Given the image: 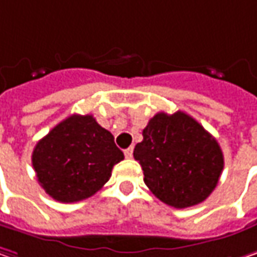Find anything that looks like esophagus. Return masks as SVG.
Returning <instances> with one entry per match:
<instances>
[{
	"label": "esophagus",
	"instance_id": "obj_1",
	"mask_svg": "<svg viewBox=\"0 0 257 257\" xmlns=\"http://www.w3.org/2000/svg\"><path fill=\"white\" fill-rule=\"evenodd\" d=\"M125 157L131 160L132 157H134V148H128V150H125Z\"/></svg>",
	"mask_w": 257,
	"mask_h": 257
}]
</instances>
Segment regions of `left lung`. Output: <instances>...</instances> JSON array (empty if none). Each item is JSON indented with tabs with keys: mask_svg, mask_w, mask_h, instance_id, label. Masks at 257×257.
<instances>
[{
	"mask_svg": "<svg viewBox=\"0 0 257 257\" xmlns=\"http://www.w3.org/2000/svg\"><path fill=\"white\" fill-rule=\"evenodd\" d=\"M134 157L144 181L162 203L175 208L200 204L213 193L224 167L218 142L194 117L160 112L142 131Z\"/></svg>",
	"mask_w": 257,
	"mask_h": 257,
	"instance_id": "obj_1",
	"label": "left lung"
}]
</instances>
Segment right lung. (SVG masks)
<instances>
[{"instance_id":"obj_1","label":"right lung","mask_w":257,"mask_h":257,"mask_svg":"<svg viewBox=\"0 0 257 257\" xmlns=\"http://www.w3.org/2000/svg\"><path fill=\"white\" fill-rule=\"evenodd\" d=\"M122 160L113 135L92 115L66 117L37 142L31 157L40 185L60 203L92 197Z\"/></svg>"}]
</instances>
